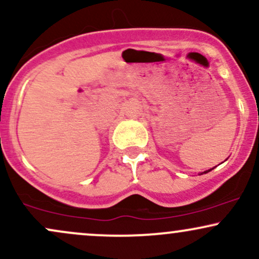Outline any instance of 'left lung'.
Returning a JSON list of instances; mask_svg holds the SVG:
<instances>
[{
	"label": "left lung",
	"instance_id": "obj_1",
	"mask_svg": "<svg viewBox=\"0 0 259 259\" xmlns=\"http://www.w3.org/2000/svg\"><path fill=\"white\" fill-rule=\"evenodd\" d=\"M213 169V168H212ZM212 169H208V170H206V171H203V173H201L200 175H202V174H206V173H208V171H210V170H212Z\"/></svg>",
	"mask_w": 259,
	"mask_h": 259
}]
</instances>
